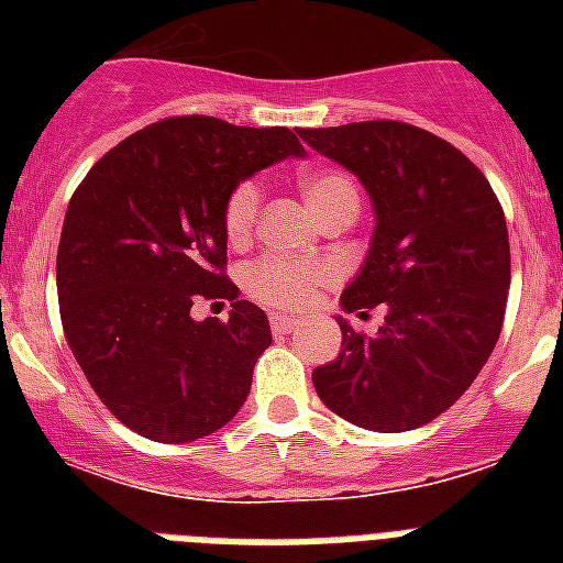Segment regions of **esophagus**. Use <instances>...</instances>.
I'll return each mask as SVG.
<instances>
[{
	"instance_id": "1",
	"label": "esophagus",
	"mask_w": 563,
	"mask_h": 563,
	"mask_svg": "<svg viewBox=\"0 0 563 563\" xmlns=\"http://www.w3.org/2000/svg\"><path fill=\"white\" fill-rule=\"evenodd\" d=\"M268 324H272L274 335H286V333H291V330H298L300 321L298 318H289V316H272L268 318Z\"/></svg>"
}]
</instances>
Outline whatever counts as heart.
<instances>
[{
	"label": "heart",
	"mask_w": 563,
	"mask_h": 563,
	"mask_svg": "<svg viewBox=\"0 0 563 563\" xmlns=\"http://www.w3.org/2000/svg\"><path fill=\"white\" fill-rule=\"evenodd\" d=\"M300 192L307 198L309 210L316 219H327L333 212L360 210V189L351 175L339 169H309L300 175ZM260 212V184L256 180H239L221 203V230L230 245H242L256 224ZM330 280L327 265H300L280 260V256H263L245 268V289L263 307L295 312L303 309L316 291Z\"/></svg>",
	"instance_id": "b5f03b06"
}]
</instances>
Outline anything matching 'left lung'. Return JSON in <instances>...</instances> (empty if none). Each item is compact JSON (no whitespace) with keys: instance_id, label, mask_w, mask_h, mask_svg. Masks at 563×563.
I'll return each mask as SVG.
<instances>
[{"instance_id":"1","label":"left lung","mask_w":563,"mask_h":563,"mask_svg":"<svg viewBox=\"0 0 563 563\" xmlns=\"http://www.w3.org/2000/svg\"><path fill=\"white\" fill-rule=\"evenodd\" d=\"M371 192L374 239L342 307L376 335L342 327V353L312 371L339 418L374 432L435 420L479 376L503 330L511 247L506 212L479 166L455 145L397 119L298 131Z\"/></svg>"}]
</instances>
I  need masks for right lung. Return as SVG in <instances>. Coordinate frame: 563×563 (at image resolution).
Here are the masks:
<instances>
[{"label": "right lung", "instance_id": "right-lung-1", "mask_svg": "<svg viewBox=\"0 0 563 563\" xmlns=\"http://www.w3.org/2000/svg\"><path fill=\"white\" fill-rule=\"evenodd\" d=\"M303 154L289 128L169 117L125 136L78 184L57 245L69 351L128 429L184 444L245 402L268 318L228 280L221 203L239 180ZM198 297L233 299L228 322H192Z\"/></svg>", "mask_w": 563, "mask_h": 563}]
</instances>
